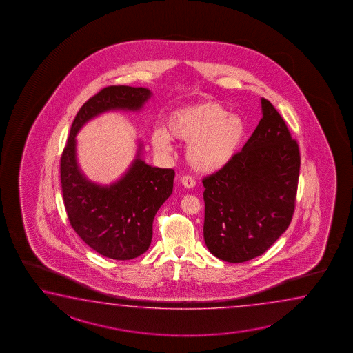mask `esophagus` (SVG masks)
Listing matches in <instances>:
<instances>
[{"instance_id":"34e87169","label":"esophagus","mask_w":353,"mask_h":353,"mask_svg":"<svg viewBox=\"0 0 353 353\" xmlns=\"http://www.w3.org/2000/svg\"><path fill=\"white\" fill-rule=\"evenodd\" d=\"M181 184L184 185V188H187V189H192V188L195 187V179H194L193 176H190V175H184L181 178Z\"/></svg>"}]
</instances>
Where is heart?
<instances>
[{
  "label": "heart",
  "instance_id": "obj_1",
  "mask_svg": "<svg viewBox=\"0 0 353 353\" xmlns=\"http://www.w3.org/2000/svg\"><path fill=\"white\" fill-rule=\"evenodd\" d=\"M244 135L245 124L239 115L205 101L173 111L166 119V130H152V144L155 152L166 154L172 148L170 138L185 141L189 165L198 173L210 174L234 158Z\"/></svg>",
  "mask_w": 353,
  "mask_h": 353
}]
</instances>
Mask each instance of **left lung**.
Returning <instances> with one entry per match:
<instances>
[{
  "mask_svg": "<svg viewBox=\"0 0 353 353\" xmlns=\"http://www.w3.org/2000/svg\"><path fill=\"white\" fill-rule=\"evenodd\" d=\"M263 117L242 150L203 179L204 241L213 256L229 263L250 261L290 227L301 157L279 112L261 99Z\"/></svg>",
  "mask_w": 353,
  "mask_h": 353,
  "instance_id": "left-lung-1",
  "label": "left lung"
}]
</instances>
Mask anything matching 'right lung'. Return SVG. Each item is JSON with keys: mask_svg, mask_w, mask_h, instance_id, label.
I'll return each mask as SVG.
<instances>
[{"mask_svg": "<svg viewBox=\"0 0 353 353\" xmlns=\"http://www.w3.org/2000/svg\"><path fill=\"white\" fill-rule=\"evenodd\" d=\"M152 97L145 88L108 86L90 97L71 125L60 163L63 204L77 235L99 254L128 261L145 253L152 238V221L173 193L175 172L148 165L137 158L126 173L110 185L92 183L83 175L77 158V135L97 115L114 110H141Z\"/></svg>", "mask_w": 353, "mask_h": 353, "instance_id": "1", "label": "right lung"}]
</instances>
